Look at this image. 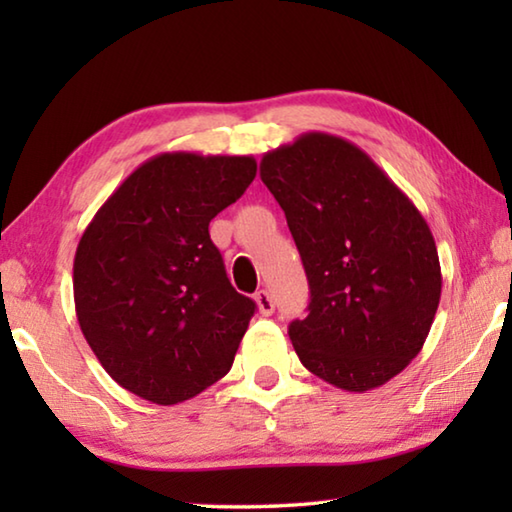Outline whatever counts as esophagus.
<instances>
[{"label": "esophagus", "mask_w": 512, "mask_h": 512, "mask_svg": "<svg viewBox=\"0 0 512 512\" xmlns=\"http://www.w3.org/2000/svg\"><path fill=\"white\" fill-rule=\"evenodd\" d=\"M255 302H257L259 314H262V316H271L273 311H275V302H273V298H271V293H268L266 289L255 293Z\"/></svg>", "instance_id": "34e87169"}]
</instances>
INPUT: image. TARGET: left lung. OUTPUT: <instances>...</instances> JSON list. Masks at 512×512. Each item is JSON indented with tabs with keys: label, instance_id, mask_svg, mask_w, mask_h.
Masks as SVG:
<instances>
[{
	"label": "left lung",
	"instance_id": "obj_1",
	"mask_svg": "<svg viewBox=\"0 0 512 512\" xmlns=\"http://www.w3.org/2000/svg\"><path fill=\"white\" fill-rule=\"evenodd\" d=\"M259 178L309 280V314L289 325L302 366L350 393L400 375L427 341L443 289L418 207L368 153L329 133L264 153Z\"/></svg>",
	"mask_w": 512,
	"mask_h": 512
}]
</instances>
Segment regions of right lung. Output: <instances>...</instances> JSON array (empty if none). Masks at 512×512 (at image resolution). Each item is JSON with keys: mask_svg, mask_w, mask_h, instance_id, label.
<instances>
[{"mask_svg": "<svg viewBox=\"0 0 512 512\" xmlns=\"http://www.w3.org/2000/svg\"><path fill=\"white\" fill-rule=\"evenodd\" d=\"M255 173L253 155L160 153L83 232L76 318L108 375L142 400L185 402L232 368L255 302L232 289L207 228Z\"/></svg>", "mask_w": 512, "mask_h": 512, "instance_id": "right-lung-1", "label": "right lung"}]
</instances>
